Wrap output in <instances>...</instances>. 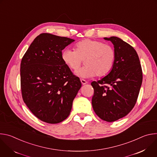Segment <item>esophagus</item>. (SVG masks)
I'll return each instance as SVG.
<instances>
[{
	"mask_svg": "<svg viewBox=\"0 0 157 157\" xmlns=\"http://www.w3.org/2000/svg\"><path fill=\"white\" fill-rule=\"evenodd\" d=\"M81 82L82 84H83V85L87 83V82L85 79H81Z\"/></svg>",
	"mask_w": 157,
	"mask_h": 157,
	"instance_id": "34e87169",
	"label": "esophagus"
}]
</instances>
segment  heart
<instances>
[{
    "mask_svg": "<svg viewBox=\"0 0 157 157\" xmlns=\"http://www.w3.org/2000/svg\"><path fill=\"white\" fill-rule=\"evenodd\" d=\"M61 58L64 64L73 71L77 70L85 61L86 66L75 72L78 77H102L113 69L116 53L113 47L104 42L86 39L76 44L75 50H65Z\"/></svg>",
    "mask_w": 157,
    "mask_h": 157,
    "instance_id": "b5f03b06",
    "label": "heart"
}]
</instances>
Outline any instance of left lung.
<instances>
[{
	"mask_svg": "<svg viewBox=\"0 0 157 157\" xmlns=\"http://www.w3.org/2000/svg\"><path fill=\"white\" fill-rule=\"evenodd\" d=\"M104 38L114 44L116 59L106 76L91 82L94 88L92 105L99 117L111 122L127 116L135 105L143 76L135 49L118 37Z\"/></svg>",
	"mask_w": 157,
	"mask_h": 157,
	"instance_id": "1",
	"label": "left lung"
}]
</instances>
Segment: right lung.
Masks as SVG:
<instances>
[{
    "mask_svg": "<svg viewBox=\"0 0 157 157\" xmlns=\"http://www.w3.org/2000/svg\"><path fill=\"white\" fill-rule=\"evenodd\" d=\"M75 40L44 33L37 36L21 59L22 98L38 119L58 124L70 115L81 87L63 62L62 50Z\"/></svg>",
    "mask_w": 157,
    "mask_h": 157,
    "instance_id": "obj_1",
    "label": "right lung"
}]
</instances>
